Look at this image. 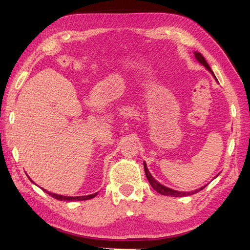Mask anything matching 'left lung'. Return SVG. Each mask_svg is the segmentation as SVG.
I'll list each match as a JSON object with an SVG mask.
<instances>
[{
	"label": "left lung",
	"instance_id": "obj_1",
	"mask_svg": "<svg viewBox=\"0 0 250 250\" xmlns=\"http://www.w3.org/2000/svg\"><path fill=\"white\" fill-rule=\"evenodd\" d=\"M194 55H195V58L197 59V62H201V64H202L203 66H204L207 70L210 71L211 75H213L214 77H215V75H214V73H213V70L210 69L209 65L207 64V62L205 61V58L202 56V54H201V53H197V52H195V53H194ZM215 79H216V78H215ZM143 166H145V172H146V179H147V181L150 182L151 186L155 189L156 192L160 193V194H162V195H167V196H174V197H183V196L193 195V194H195V193H197V192H200L201 189H203L204 188H206V185H205V186H203V188H198V189H195V191H192V192H177V191H174V189L168 188H167V186H164V185H162V184H160L159 182L156 181V180L154 179V177L151 175V173L149 172V170H147L146 162L143 163Z\"/></svg>",
	"mask_w": 250,
	"mask_h": 250
}]
</instances>
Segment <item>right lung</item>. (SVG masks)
Here are the masks:
<instances>
[{
	"mask_svg": "<svg viewBox=\"0 0 250 250\" xmlns=\"http://www.w3.org/2000/svg\"><path fill=\"white\" fill-rule=\"evenodd\" d=\"M32 181V180H31ZM33 182V181H32ZM43 189L44 192H46L47 194H49L50 196L56 198V200L58 201H86V200H90V198L95 197L97 194H98V192L95 193V194H90V195H87V196H76V197H73V196H64V195H58V194H54V193H50V192H47L46 189L42 188Z\"/></svg>",
	"mask_w": 250,
	"mask_h": 250,
	"instance_id": "obj_1",
	"label": "right lung"
}]
</instances>
